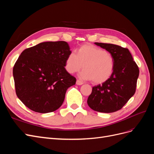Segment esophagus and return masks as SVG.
I'll list each match as a JSON object with an SVG mask.
<instances>
[{
  "label": "esophagus",
  "mask_w": 154,
  "mask_h": 154,
  "mask_svg": "<svg viewBox=\"0 0 154 154\" xmlns=\"http://www.w3.org/2000/svg\"><path fill=\"white\" fill-rule=\"evenodd\" d=\"M83 83L82 82H81L80 80H76V85H82Z\"/></svg>",
  "instance_id": "34e87169"
}]
</instances>
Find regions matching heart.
Instances as JSON below:
<instances>
[{
	"mask_svg": "<svg viewBox=\"0 0 154 154\" xmlns=\"http://www.w3.org/2000/svg\"><path fill=\"white\" fill-rule=\"evenodd\" d=\"M114 58L108 51L91 44H85L78 48L76 54L70 53L66 61V71L74 74L82 69L80 76L96 84L106 82L112 75Z\"/></svg>",
	"mask_w": 154,
	"mask_h": 154,
	"instance_id": "b5f03b06",
	"label": "heart"
}]
</instances>
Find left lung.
I'll return each mask as SVG.
<instances>
[{
    "label": "left lung",
    "mask_w": 154,
    "mask_h": 154,
    "mask_svg": "<svg viewBox=\"0 0 154 154\" xmlns=\"http://www.w3.org/2000/svg\"><path fill=\"white\" fill-rule=\"evenodd\" d=\"M95 44L113 56L114 69L108 80L92 87L87 104L100 112H114L122 109L136 92L139 70L128 49L112 44Z\"/></svg>",
    "instance_id": "obj_1"
}]
</instances>
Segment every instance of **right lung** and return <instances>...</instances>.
<instances>
[{
  "mask_svg": "<svg viewBox=\"0 0 154 154\" xmlns=\"http://www.w3.org/2000/svg\"><path fill=\"white\" fill-rule=\"evenodd\" d=\"M71 53L66 42L58 41L42 42L20 54L13 69L15 91L29 109L48 113L61 106L67 88L76 82L65 68Z\"/></svg>",
  "mask_w": 154,
  "mask_h": 154,
  "instance_id": "1",
  "label": "right lung"
}]
</instances>
